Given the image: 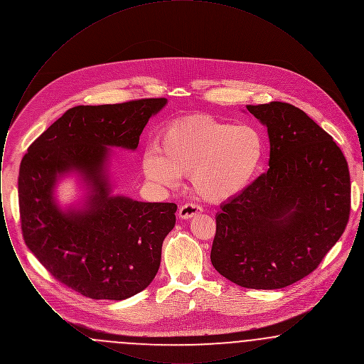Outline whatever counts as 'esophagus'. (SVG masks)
Masks as SVG:
<instances>
[{
    "instance_id": "34e87169",
    "label": "esophagus",
    "mask_w": 364,
    "mask_h": 364,
    "mask_svg": "<svg viewBox=\"0 0 364 364\" xmlns=\"http://www.w3.org/2000/svg\"><path fill=\"white\" fill-rule=\"evenodd\" d=\"M199 213H202V208L195 205V203H186V205H183L181 208H178V217L181 220H188V218L195 217Z\"/></svg>"
}]
</instances>
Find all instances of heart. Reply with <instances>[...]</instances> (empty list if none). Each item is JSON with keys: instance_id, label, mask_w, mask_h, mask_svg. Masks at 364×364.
I'll return each instance as SVG.
<instances>
[{"instance_id": "1", "label": "heart", "mask_w": 364, "mask_h": 364, "mask_svg": "<svg viewBox=\"0 0 364 364\" xmlns=\"http://www.w3.org/2000/svg\"><path fill=\"white\" fill-rule=\"evenodd\" d=\"M263 156L264 138L255 125L196 114L168 124L141 166L146 178L162 187H176L180 176L191 174L202 199L221 203L248 188Z\"/></svg>"}]
</instances>
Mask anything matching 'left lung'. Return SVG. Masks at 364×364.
I'll return each instance as SVG.
<instances>
[{
  "instance_id": "8db88e82",
  "label": "left lung",
  "mask_w": 364,
  "mask_h": 364,
  "mask_svg": "<svg viewBox=\"0 0 364 364\" xmlns=\"http://www.w3.org/2000/svg\"><path fill=\"white\" fill-rule=\"evenodd\" d=\"M247 109L267 128L270 168L221 205L210 259L240 287L279 289L312 273L344 233L350 177L340 147L299 107Z\"/></svg>"
}]
</instances>
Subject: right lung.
Returning a JSON list of instances; mask_svg holds the SVG:
<instances>
[{
  "instance_id": "1",
  "label": "right lung",
  "mask_w": 364,
  "mask_h": 364,
  "mask_svg": "<svg viewBox=\"0 0 364 364\" xmlns=\"http://www.w3.org/2000/svg\"><path fill=\"white\" fill-rule=\"evenodd\" d=\"M166 98L75 106L28 147L18 171L24 242L53 277L97 300H124L156 277L162 242L176 224L174 203L112 195L110 149L135 150ZM76 171L90 187L87 208L63 212L52 198L56 178Z\"/></svg>"
}]
</instances>
